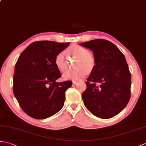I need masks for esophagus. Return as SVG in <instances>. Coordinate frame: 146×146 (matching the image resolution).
<instances>
[{
	"label": "esophagus",
	"instance_id": "esophagus-1",
	"mask_svg": "<svg viewBox=\"0 0 146 146\" xmlns=\"http://www.w3.org/2000/svg\"><path fill=\"white\" fill-rule=\"evenodd\" d=\"M78 83L76 82V81H73V85H75V84H76Z\"/></svg>",
	"mask_w": 146,
	"mask_h": 146
}]
</instances>
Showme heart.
Masks as SVG:
<instances>
[{
  "label": "heart",
  "instance_id": "b5f03b06",
  "mask_svg": "<svg viewBox=\"0 0 146 146\" xmlns=\"http://www.w3.org/2000/svg\"><path fill=\"white\" fill-rule=\"evenodd\" d=\"M68 51L77 58L74 65L76 68L66 71L63 73L62 77L65 80H79L85 76L86 71L90 72L93 70L95 65L94 58L90 53L88 50L78 45L70 46ZM55 64L60 71H63L66 68L65 54L63 52L58 53L56 55Z\"/></svg>",
  "mask_w": 146,
  "mask_h": 146
}]
</instances>
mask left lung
I'll return each mask as SVG.
<instances>
[{
    "label": "left lung",
    "mask_w": 146,
    "mask_h": 146,
    "mask_svg": "<svg viewBox=\"0 0 146 146\" xmlns=\"http://www.w3.org/2000/svg\"><path fill=\"white\" fill-rule=\"evenodd\" d=\"M80 45L92 51L95 60L82 94L84 106L98 117H113L124 109L131 96V76L125 56L106 40L95 39Z\"/></svg>",
    "instance_id": "8db88e82"
}]
</instances>
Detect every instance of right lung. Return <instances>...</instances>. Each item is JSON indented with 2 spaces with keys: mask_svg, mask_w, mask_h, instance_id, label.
<instances>
[{
  "mask_svg": "<svg viewBox=\"0 0 146 146\" xmlns=\"http://www.w3.org/2000/svg\"><path fill=\"white\" fill-rule=\"evenodd\" d=\"M70 43L35 42L19 56L14 69L13 91L20 106L30 117L46 119L63 108L65 91L72 82H56L62 74L55 58Z\"/></svg>",
  "mask_w": 146,
  "mask_h": 146,
  "instance_id": "right-lung-1",
  "label": "right lung"
}]
</instances>
